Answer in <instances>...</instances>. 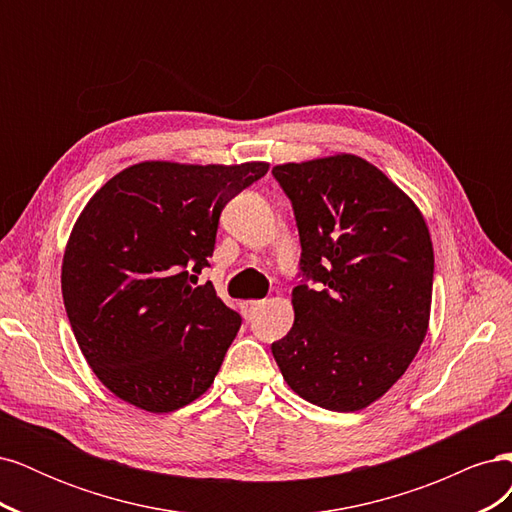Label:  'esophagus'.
I'll list each match as a JSON object with an SVG mask.
<instances>
[{
    "label": "esophagus",
    "mask_w": 512,
    "mask_h": 512,
    "mask_svg": "<svg viewBox=\"0 0 512 512\" xmlns=\"http://www.w3.org/2000/svg\"><path fill=\"white\" fill-rule=\"evenodd\" d=\"M262 305H265V301H245V303H241L245 316H254Z\"/></svg>",
    "instance_id": "34e87169"
}]
</instances>
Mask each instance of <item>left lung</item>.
I'll return each instance as SVG.
<instances>
[{
	"label": "left lung",
	"mask_w": 512,
	"mask_h": 512,
	"mask_svg": "<svg viewBox=\"0 0 512 512\" xmlns=\"http://www.w3.org/2000/svg\"><path fill=\"white\" fill-rule=\"evenodd\" d=\"M273 177L297 220L303 280L292 329L271 352L309 404L363 410L404 376L427 335L429 228L382 170L352 153L280 164Z\"/></svg>",
	"instance_id": "8db88e82"
}]
</instances>
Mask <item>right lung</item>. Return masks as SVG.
<instances>
[{"label":"right lung","instance_id":"right-lung-1","mask_svg":"<svg viewBox=\"0 0 512 512\" xmlns=\"http://www.w3.org/2000/svg\"><path fill=\"white\" fill-rule=\"evenodd\" d=\"M267 170L141 162L91 196L66 245L61 294L89 367L119 399L175 412L213 384L241 316L198 275L222 209Z\"/></svg>","mask_w":512,"mask_h":512}]
</instances>
